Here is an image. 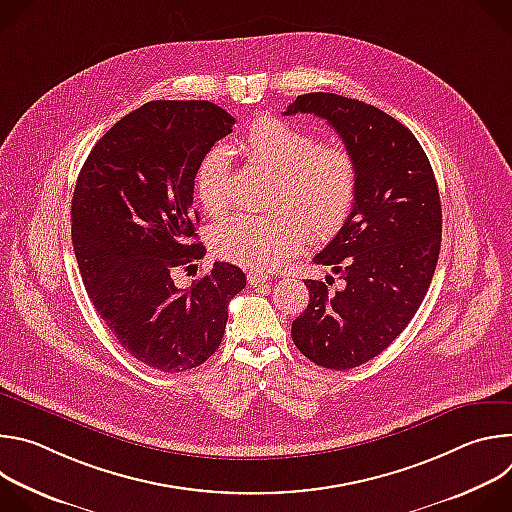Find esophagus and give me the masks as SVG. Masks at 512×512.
<instances>
[{
  "label": "esophagus",
  "mask_w": 512,
  "mask_h": 512,
  "mask_svg": "<svg viewBox=\"0 0 512 512\" xmlns=\"http://www.w3.org/2000/svg\"><path fill=\"white\" fill-rule=\"evenodd\" d=\"M247 281H249L251 287H261V285L267 283V275L261 273V271H249L247 273Z\"/></svg>",
  "instance_id": "esophagus-1"
}]
</instances>
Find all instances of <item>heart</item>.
<instances>
[{
    "label": "heart",
    "mask_w": 512,
    "mask_h": 512,
    "mask_svg": "<svg viewBox=\"0 0 512 512\" xmlns=\"http://www.w3.org/2000/svg\"><path fill=\"white\" fill-rule=\"evenodd\" d=\"M239 150L267 174L265 214H241L212 231L214 251L241 267L267 271L294 257L306 237L332 239L348 221L358 192V170L342 145H320L316 133L285 119H255ZM196 196L210 216H223L233 202L231 164L223 148L210 150L194 178Z\"/></svg>",
    "instance_id": "obj_1"
}]
</instances>
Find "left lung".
<instances>
[{
  "mask_svg": "<svg viewBox=\"0 0 512 512\" xmlns=\"http://www.w3.org/2000/svg\"><path fill=\"white\" fill-rule=\"evenodd\" d=\"M312 113L334 127L358 170L354 208L314 257L344 287L304 281L310 304L291 324L304 356L346 371L381 354L411 322L442 245V202L415 135L385 111L334 93L300 95L283 115Z\"/></svg>",
  "mask_w": 512,
  "mask_h": 512,
  "instance_id": "left-lung-1",
  "label": "left lung"
}]
</instances>
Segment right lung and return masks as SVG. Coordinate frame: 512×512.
<instances>
[{
  "mask_svg": "<svg viewBox=\"0 0 512 512\" xmlns=\"http://www.w3.org/2000/svg\"><path fill=\"white\" fill-rule=\"evenodd\" d=\"M235 117L208 101H152L117 121L91 150L72 196V245L87 294L137 360L162 373L200 367L221 346L245 273L214 261L192 287L176 267L196 243L194 178Z\"/></svg>",
  "mask_w": 512,
  "mask_h": 512,
  "instance_id": "obj_1",
  "label": "right lung"
}]
</instances>
